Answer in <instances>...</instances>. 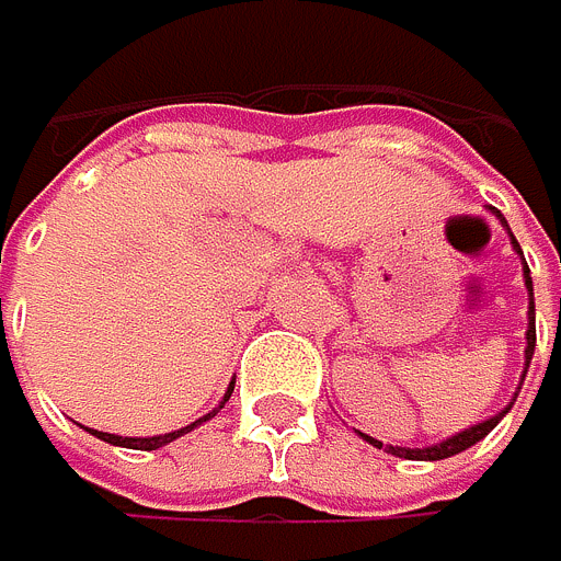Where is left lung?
Masks as SVG:
<instances>
[{
	"mask_svg": "<svg viewBox=\"0 0 561 561\" xmlns=\"http://www.w3.org/2000/svg\"><path fill=\"white\" fill-rule=\"evenodd\" d=\"M495 217H499V225L510 231V225H506V217H502L499 210H495ZM510 238H513V231H510ZM513 249L520 252V245H516V238H513ZM520 260H524V252H520ZM524 284H527V298H530V305H527V351H524V376H527V368H530V358H534V344H538V333H534V280H530V270H527V260H524ZM520 386H524V379H520ZM520 393V390H516ZM510 408L513 403H506L499 414H492V417H484V422H478V425H471V428H463V432H457V435H449V439H443V443H432V446H422V449H411V446H386V453H393V457H403V460H446V457H457V453H463V449H471L474 443H481L484 435H489L502 417L510 414ZM365 443H373V446H379L382 449V443L379 439H373V435H365V432H358Z\"/></svg>",
	"mask_w": 561,
	"mask_h": 561,
	"instance_id": "left-lung-1",
	"label": "left lung"
}]
</instances>
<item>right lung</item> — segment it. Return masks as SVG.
Masks as SVG:
<instances>
[{
  "mask_svg": "<svg viewBox=\"0 0 561 561\" xmlns=\"http://www.w3.org/2000/svg\"><path fill=\"white\" fill-rule=\"evenodd\" d=\"M231 390L234 386H228V393H225V400L217 403V408L210 411V414H203L199 422H193V425H185V428H175V432H164V435H147V439H133V435H112V432H98V428H87L90 435H98V439H104V443H112V446H126V449H161V446H168V443H175V439H182L185 432H193L196 425H203V422H210V417L225 408L228 403V397H231Z\"/></svg>",
  "mask_w": 561,
  "mask_h": 561,
  "instance_id": "1",
  "label": "right lung"
}]
</instances>
